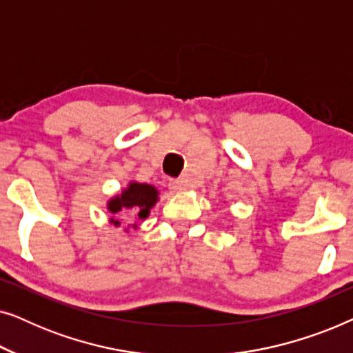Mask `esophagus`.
Returning <instances> with one entry per match:
<instances>
[{
  "label": "esophagus",
  "mask_w": 353,
  "mask_h": 353,
  "mask_svg": "<svg viewBox=\"0 0 353 353\" xmlns=\"http://www.w3.org/2000/svg\"><path fill=\"white\" fill-rule=\"evenodd\" d=\"M168 190L172 192H180L183 190V183L180 180H170L168 181Z\"/></svg>",
  "instance_id": "obj_1"
}]
</instances>
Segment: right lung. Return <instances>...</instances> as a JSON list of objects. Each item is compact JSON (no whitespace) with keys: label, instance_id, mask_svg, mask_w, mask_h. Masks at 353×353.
<instances>
[{"label":"right lung","instance_id":"1","mask_svg":"<svg viewBox=\"0 0 353 353\" xmlns=\"http://www.w3.org/2000/svg\"><path fill=\"white\" fill-rule=\"evenodd\" d=\"M159 190L156 186L148 185V183H139L132 180L123 188L122 192L119 194H114L108 201V210L109 214L112 215L109 219V223L114 226H120V221L115 219L117 214L123 212V210H130V212H123L125 215H130L134 219V223L128 225V228L138 230L139 221H144L151 214V209L157 204L159 201ZM128 228H125V233H128Z\"/></svg>","mask_w":353,"mask_h":353}]
</instances>
